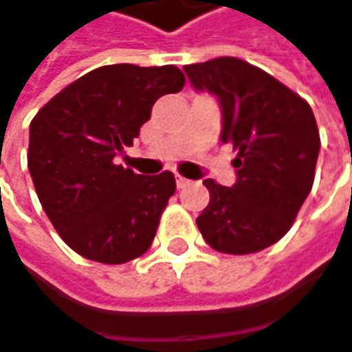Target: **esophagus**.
Listing matches in <instances>:
<instances>
[{"instance_id": "34e87169", "label": "esophagus", "mask_w": 352, "mask_h": 352, "mask_svg": "<svg viewBox=\"0 0 352 352\" xmlns=\"http://www.w3.org/2000/svg\"><path fill=\"white\" fill-rule=\"evenodd\" d=\"M175 183H177V189H185V187H189V185H191V181H189V179H185V177H181V175H177Z\"/></svg>"}]
</instances>
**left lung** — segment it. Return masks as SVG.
<instances>
[{"mask_svg":"<svg viewBox=\"0 0 352 352\" xmlns=\"http://www.w3.org/2000/svg\"><path fill=\"white\" fill-rule=\"evenodd\" d=\"M195 91L221 105V141L237 149L231 187L205 179L209 205L197 217L207 245L249 255L291 229L311 193L320 139L311 105L275 77L237 57L183 67Z\"/></svg>","mask_w":352,"mask_h":352,"instance_id":"1","label":"left lung"}]
</instances>
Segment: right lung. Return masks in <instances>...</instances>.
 I'll list each match as a JSON object with an SVG mask.
<instances>
[{
    "label": "right lung",
    "instance_id": "obj_1",
    "mask_svg": "<svg viewBox=\"0 0 352 352\" xmlns=\"http://www.w3.org/2000/svg\"><path fill=\"white\" fill-rule=\"evenodd\" d=\"M175 65L117 63L85 73L39 109L28 167L55 231L81 257L121 265L153 243L175 177L137 175L115 163L131 147L159 97L177 94Z\"/></svg>",
    "mask_w": 352,
    "mask_h": 352
}]
</instances>
